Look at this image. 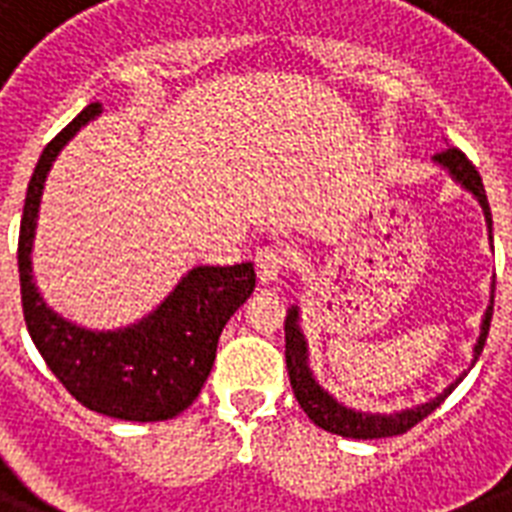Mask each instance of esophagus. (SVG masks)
I'll use <instances>...</instances> for the list:
<instances>
[{"label":"esophagus","instance_id":"1","mask_svg":"<svg viewBox=\"0 0 512 512\" xmlns=\"http://www.w3.org/2000/svg\"><path fill=\"white\" fill-rule=\"evenodd\" d=\"M255 265H257V279H260V284H273V281L281 276V271H284L287 257H284V252H281L279 247H265L257 252Z\"/></svg>","mask_w":512,"mask_h":512}]
</instances>
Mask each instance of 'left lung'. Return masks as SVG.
<instances>
[{
  "label": "left lung",
  "mask_w": 512,
  "mask_h": 512,
  "mask_svg": "<svg viewBox=\"0 0 512 512\" xmlns=\"http://www.w3.org/2000/svg\"><path fill=\"white\" fill-rule=\"evenodd\" d=\"M433 164L441 167L444 172H449L454 183L462 185L465 191L473 193V199L481 204L486 217V228H489V241H492V209H489V199H486L484 183H481V175L473 164L468 162V156L457 151V148H446L441 154L433 156ZM492 311H494V281L492 292H489V305H486L484 319H481V332L476 337V345H473V358H470V366L457 377L454 382H449L441 393H436L428 401H422L417 406H406V409H398V412H361V409H353V406H345L342 401H337L332 393H329L311 369V353H308V337L303 332V324H300V305H292L287 311V324H284V332H287V372L289 382H292V390H295L297 404L303 406V412L311 417L313 425H319L321 430H329L335 436L342 438H388V436H401L409 428H414L417 422L425 420L433 409L444 404V398L452 393L465 374L473 369V364L481 356L484 350L486 335H489V324H492Z\"/></svg>",
  "instance_id": "1"
}]
</instances>
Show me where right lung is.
Wrapping results in <instances>:
<instances>
[{"instance_id": "1", "label": "right lung", "mask_w": 512, "mask_h": 512, "mask_svg": "<svg viewBox=\"0 0 512 512\" xmlns=\"http://www.w3.org/2000/svg\"><path fill=\"white\" fill-rule=\"evenodd\" d=\"M103 114L90 103L50 146L31 175L20 217V300L36 350L87 409L130 422L172 420L193 404L215 364L217 340L233 313L255 292L252 263L196 265L143 319L116 329H90L60 316L34 281V239L44 183L76 132Z\"/></svg>"}]
</instances>
